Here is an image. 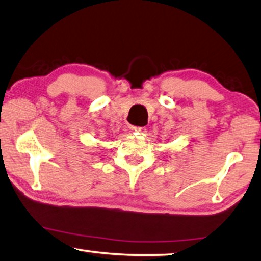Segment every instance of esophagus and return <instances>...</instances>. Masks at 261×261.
<instances>
[{
  "instance_id": "obj_1",
  "label": "esophagus",
  "mask_w": 261,
  "mask_h": 261,
  "mask_svg": "<svg viewBox=\"0 0 261 261\" xmlns=\"http://www.w3.org/2000/svg\"><path fill=\"white\" fill-rule=\"evenodd\" d=\"M146 130L145 127H132L130 128V132L132 133H143V132Z\"/></svg>"
}]
</instances>
